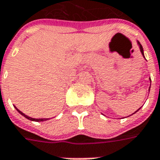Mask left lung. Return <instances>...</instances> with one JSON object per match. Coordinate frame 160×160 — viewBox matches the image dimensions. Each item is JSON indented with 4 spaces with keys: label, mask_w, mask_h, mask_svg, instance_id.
<instances>
[{
    "label": "left lung",
    "mask_w": 160,
    "mask_h": 160,
    "mask_svg": "<svg viewBox=\"0 0 160 160\" xmlns=\"http://www.w3.org/2000/svg\"><path fill=\"white\" fill-rule=\"evenodd\" d=\"M138 44H139V46H140V49H141V52H142V55H143V57H144V53H143V48H142V45H141V43L139 42H138ZM144 58H145V57H144ZM140 109V108H139ZM139 109H138V110H139ZM137 110V111H138ZM137 111H136V112H137ZM134 113H135V112H134Z\"/></svg>",
    "instance_id": "left-lung-1"
}]
</instances>
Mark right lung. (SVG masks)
Returning a JSON list of instances; mask_svg holds the SVG:
<instances>
[{"label": "right lung", "instance_id": "right-lung-1", "mask_svg": "<svg viewBox=\"0 0 160 160\" xmlns=\"http://www.w3.org/2000/svg\"><path fill=\"white\" fill-rule=\"evenodd\" d=\"M15 108L17 109V111H18V112H19V113H20L21 115H23L24 117H25V118H28V119L31 120V121H36V122H41V121H46V120H48V118H31V117H28L27 115H25V114L23 113V112H22L21 111L18 110L17 107H15Z\"/></svg>", "mask_w": 160, "mask_h": 160}]
</instances>
